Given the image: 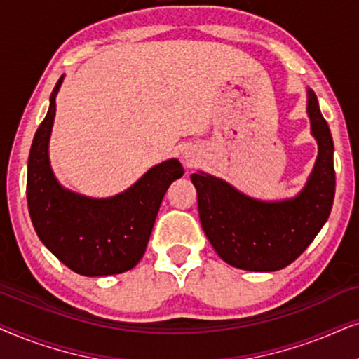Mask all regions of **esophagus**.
<instances>
[{"label": "esophagus", "instance_id": "34e87169", "mask_svg": "<svg viewBox=\"0 0 359 359\" xmlns=\"http://www.w3.org/2000/svg\"><path fill=\"white\" fill-rule=\"evenodd\" d=\"M190 162V165H194V161H189Z\"/></svg>", "mask_w": 359, "mask_h": 359}]
</instances>
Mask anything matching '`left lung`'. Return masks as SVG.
Segmentation results:
<instances>
[{"instance_id":"1","label":"left lung","mask_w":359,"mask_h":359,"mask_svg":"<svg viewBox=\"0 0 359 359\" xmlns=\"http://www.w3.org/2000/svg\"><path fill=\"white\" fill-rule=\"evenodd\" d=\"M307 98L318 156L297 197L264 202L213 175L203 172L190 175L197 189L205 235L229 266L256 272L283 269L307 250L328 219L335 197L333 140L313 90H307Z\"/></svg>"}]
</instances>
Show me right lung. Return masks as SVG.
Segmentation results:
<instances>
[{
	"label": "right lung",
	"mask_w": 359,
	"mask_h": 359,
	"mask_svg": "<svg viewBox=\"0 0 359 359\" xmlns=\"http://www.w3.org/2000/svg\"><path fill=\"white\" fill-rule=\"evenodd\" d=\"M32 141L27 162V208L39 240L76 274L97 277L130 271L144 255L169 185L182 177L177 159L161 162L135 185L109 198H90L57 182L49 162L55 95Z\"/></svg>",
	"instance_id": "obj_1"
}]
</instances>
